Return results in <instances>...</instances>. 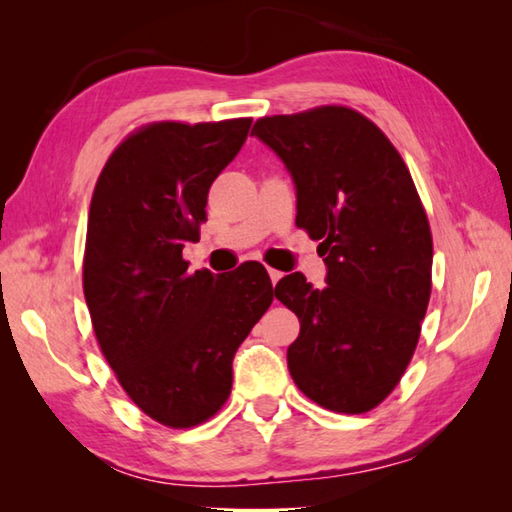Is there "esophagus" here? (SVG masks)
Here are the masks:
<instances>
[{
    "label": "esophagus",
    "mask_w": 512,
    "mask_h": 512,
    "mask_svg": "<svg viewBox=\"0 0 512 512\" xmlns=\"http://www.w3.org/2000/svg\"><path fill=\"white\" fill-rule=\"evenodd\" d=\"M268 277H271V282L275 284L277 280H280V277H282V273L280 271H277V268H268Z\"/></svg>",
    "instance_id": "esophagus-1"
}]
</instances>
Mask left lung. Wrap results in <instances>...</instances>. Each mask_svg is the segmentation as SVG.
Returning a JSON list of instances; mask_svg holds the SVG:
<instances>
[{
    "label": "left lung",
    "instance_id": "obj_1",
    "mask_svg": "<svg viewBox=\"0 0 512 512\" xmlns=\"http://www.w3.org/2000/svg\"><path fill=\"white\" fill-rule=\"evenodd\" d=\"M298 194L296 225L320 241L327 287L302 273L275 284L300 320L287 361L309 400L368 413L393 393L431 298L433 239L411 171L381 128L348 106L255 121Z\"/></svg>",
    "mask_w": 512,
    "mask_h": 512
}]
</instances>
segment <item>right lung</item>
<instances>
[{"instance_id": "1", "label": "right lung", "mask_w": 512, "mask_h": 512, "mask_svg": "<svg viewBox=\"0 0 512 512\" xmlns=\"http://www.w3.org/2000/svg\"><path fill=\"white\" fill-rule=\"evenodd\" d=\"M250 117L151 121L126 135L97 178L83 255L94 336L126 395L169 429L221 411L232 357L273 302L259 262L189 273L207 192L246 142Z\"/></svg>"}]
</instances>
